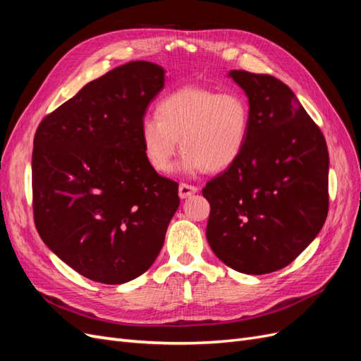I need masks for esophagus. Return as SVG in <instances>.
<instances>
[{
  "mask_svg": "<svg viewBox=\"0 0 361 361\" xmlns=\"http://www.w3.org/2000/svg\"><path fill=\"white\" fill-rule=\"evenodd\" d=\"M197 191H199L197 187H194V185H188V183H180L179 185V197L180 199H188Z\"/></svg>",
  "mask_w": 361,
  "mask_h": 361,
  "instance_id": "1",
  "label": "esophagus"
}]
</instances>
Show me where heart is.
Masks as SVG:
<instances>
[{
	"label": "heart",
	"instance_id": "1",
	"mask_svg": "<svg viewBox=\"0 0 361 361\" xmlns=\"http://www.w3.org/2000/svg\"><path fill=\"white\" fill-rule=\"evenodd\" d=\"M140 128V143L149 167L169 173L178 152L183 173L223 171L243 154L250 129V106L233 90L218 92L187 85L167 94Z\"/></svg>",
	"mask_w": 361,
	"mask_h": 361
}]
</instances>
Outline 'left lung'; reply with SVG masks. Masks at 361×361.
Segmentation results:
<instances>
[{"instance_id":"8db88e82","label":"left lung","mask_w":361,"mask_h":361,"mask_svg":"<svg viewBox=\"0 0 361 361\" xmlns=\"http://www.w3.org/2000/svg\"><path fill=\"white\" fill-rule=\"evenodd\" d=\"M248 97L250 129L239 158L206 183V238L244 274L289 265L318 236L329 212V149L297 96L276 76L231 71Z\"/></svg>"}]
</instances>
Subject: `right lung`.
Segmentation results:
<instances>
[{
  "label": "right lung",
  "instance_id": "add662e5",
  "mask_svg": "<svg viewBox=\"0 0 361 361\" xmlns=\"http://www.w3.org/2000/svg\"><path fill=\"white\" fill-rule=\"evenodd\" d=\"M166 71L130 61L85 84L39 125L32 209L42 241L81 276L120 285L146 272L179 207L149 167L140 128Z\"/></svg>",
  "mask_w": 361,
  "mask_h": 361
}]
</instances>
